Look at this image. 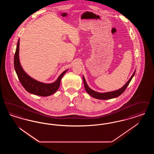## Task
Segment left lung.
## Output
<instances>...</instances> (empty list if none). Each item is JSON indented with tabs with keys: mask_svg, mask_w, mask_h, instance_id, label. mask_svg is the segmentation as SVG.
Instances as JSON below:
<instances>
[{
	"mask_svg": "<svg viewBox=\"0 0 154 154\" xmlns=\"http://www.w3.org/2000/svg\"><path fill=\"white\" fill-rule=\"evenodd\" d=\"M135 71L134 72V73L133 74L132 77H131V79L128 80V81L126 82V84H125V85H124V87H122V88H120L119 89H118L117 91H112V92H106V93H99V92H97L96 91H93L92 89H91L89 88L85 81V80L84 77V76H82L83 77V81H84V87L85 89L86 90V91L87 92L88 94H89L91 96H92L93 97L97 99H101V100H107V99H112V98H115L117 97L118 96L121 95L124 92L125 90L126 89L127 87L128 86V85L129 84L130 82L132 80V78L133 77L134 74H135Z\"/></svg>",
	"mask_w": 154,
	"mask_h": 154,
	"instance_id": "1",
	"label": "left lung"
}]
</instances>
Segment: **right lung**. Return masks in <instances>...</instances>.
<instances>
[{"instance_id": "add662e5", "label": "right lung", "mask_w": 154, "mask_h": 154, "mask_svg": "<svg viewBox=\"0 0 154 154\" xmlns=\"http://www.w3.org/2000/svg\"><path fill=\"white\" fill-rule=\"evenodd\" d=\"M20 39L18 41L14 58L15 70L23 87L30 94L41 96H48L54 94L60 86V80L68 70L64 71L58 79L51 84H45L39 82L29 76L23 70L19 59Z\"/></svg>"}]
</instances>
